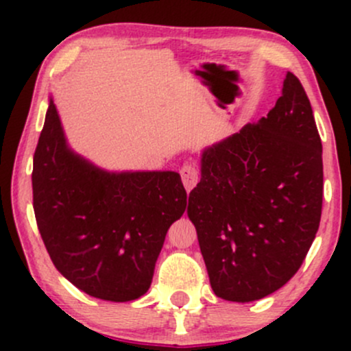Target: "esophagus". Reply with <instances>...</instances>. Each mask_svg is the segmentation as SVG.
I'll return each instance as SVG.
<instances>
[{
    "instance_id": "obj_1",
    "label": "esophagus",
    "mask_w": 351,
    "mask_h": 351,
    "mask_svg": "<svg viewBox=\"0 0 351 351\" xmlns=\"http://www.w3.org/2000/svg\"><path fill=\"white\" fill-rule=\"evenodd\" d=\"M180 175H181V180H183L184 188H186L188 191L195 188L196 183L199 181V170L191 163L183 165V168L180 170Z\"/></svg>"
}]
</instances>
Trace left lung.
<instances>
[{"instance_id":"1","label":"left lung","mask_w":351,"mask_h":351,"mask_svg":"<svg viewBox=\"0 0 351 351\" xmlns=\"http://www.w3.org/2000/svg\"><path fill=\"white\" fill-rule=\"evenodd\" d=\"M324 163L312 106L287 72L276 107L201 153L188 217L217 297L259 300L299 271L318 231Z\"/></svg>"}]
</instances>
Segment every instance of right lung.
<instances>
[{"instance_id": "add662e5", "label": "right lung", "mask_w": 351, "mask_h": 351, "mask_svg": "<svg viewBox=\"0 0 351 351\" xmlns=\"http://www.w3.org/2000/svg\"><path fill=\"white\" fill-rule=\"evenodd\" d=\"M33 206L56 269L95 299L150 289L165 236L186 209L176 171H107L67 145L52 97L34 152Z\"/></svg>"}]
</instances>
